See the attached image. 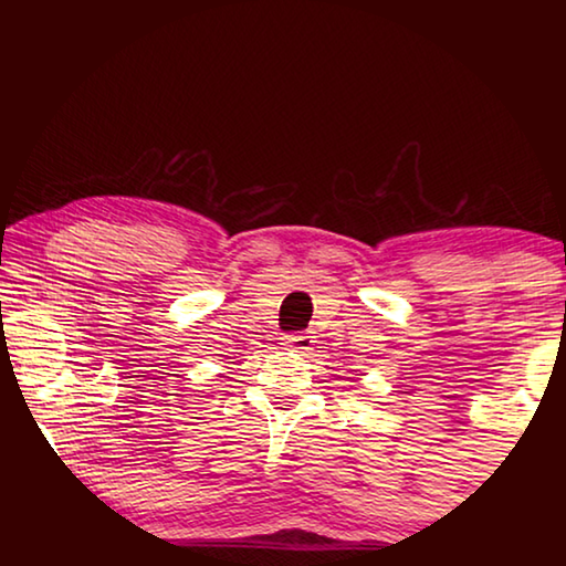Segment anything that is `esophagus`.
I'll return each instance as SVG.
<instances>
[{
    "label": "esophagus",
    "instance_id": "34e87169",
    "mask_svg": "<svg viewBox=\"0 0 566 566\" xmlns=\"http://www.w3.org/2000/svg\"><path fill=\"white\" fill-rule=\"evenodd\" d=\"M286 344H290L292 349H300V352H306V349H312V344H314V337L310 332H296V334H290V337H286Z\"/></svg>",
    "mask_w": 566,
    "mask_h": 566
}]
</instances>
